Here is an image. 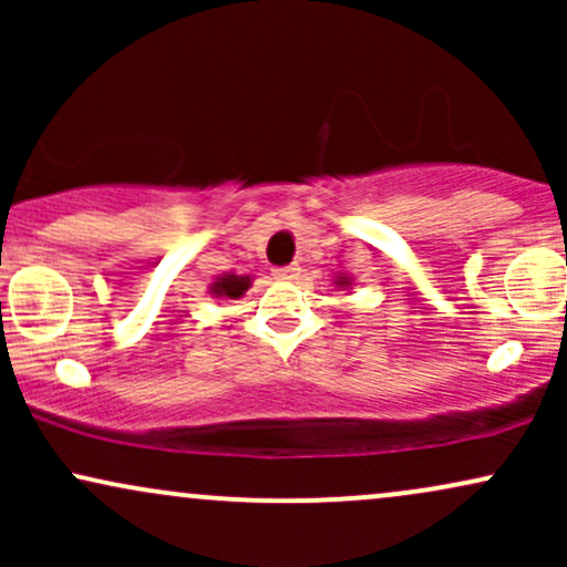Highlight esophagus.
I'll list each match as a JSON object with an SVG mask.
<instances>
[{
	"instance_id": "34e87169",
	"label": "esophagus",
	"mask_w": 567,
	"mask_h": 567,
	"mask_svg": "<svg viewBox=\"0 0 567 567\" xmlns=\"http://www.w3.org/2000/svg\"><path fill=\"white\" fill-rule=\"evenodd\" d=\"M271 275H275L277 279H296L298 275H301V266H298V264L275 266V269H271Z\"/></svg>"
}]
</instances>
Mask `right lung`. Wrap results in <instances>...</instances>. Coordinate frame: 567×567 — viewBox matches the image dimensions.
<instances>
[{"label":"right lung","instance_id":"obj_1","mask_svg":"<svg viewBox=\"0 0 567 567\" xmlns=\"http://www.w3.org/2000/svg\"><path fill=\"white\" fill-rule=\"evenodd\" d=\"M247 285H250V279L247 277H224V279H218L216 285H213V292H216V296H229V298H237V296H243V292L247 290Z\"/></svg>","mask_w":567,"mask_h":567}]
</instances>
